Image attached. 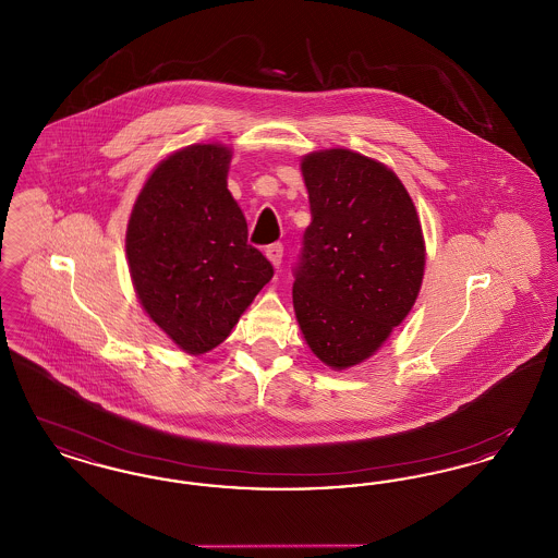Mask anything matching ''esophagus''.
I'll return each mask as SVG.
<instances>
[{
  "mask_svg": "<svg viewBox=\"0 0 558 558\" xmlns=\"http://www.w3.org/2000/svg\"><path fill=\"white\" fill-rule=\"evenodd\" d=\"M282 251H284V246H282L280 242H276V244H269V246H267L266 257L269 259V264H271V266H280V262H282Z\"/></svg>",
  "mask_w": 558,
  "mask_h": 558,
  "instance_id": "obj_1",
  "label": "esophagus"
}]
</instances>
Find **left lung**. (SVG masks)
I'll return each instance as SVG.
<instances>
[{
  "label": "left lung",
  "mask_w": 558,
  "mask_h": 558,
  "mask_svg": "<svg viewBox=\"0 0 558 558\" xmlns=\"http://www.w3.org/2000/svg\"><path fill=\"white\" fill-rule=\"evenodd\" d=\"M312 223L292 307L312 353L332 371L372 357L414 307L425 276L421 217L398 175L347 148L301 159Z\"/></svg>",
  "instance_id": "8db88e82"
}]
</instances>
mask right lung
<instances>
[{
	"mask_svg": "<svg viewBox=\"0 0 558 558\" xmlns=\"http://www.w3.org/2000/svg\"><path fill=\"white\" fill-rule=\"evenodd\" d=\"M232 148L192 144L150 171L128 221L133 291L160 330L190 355L223 343L274 267L246 244L228 190Z\"/></svg>",
	"mask_w": 558,
	"mask_h": 558,
	"instance_id": "obj_1",
	"label": "right lung"
}]
</instances>
